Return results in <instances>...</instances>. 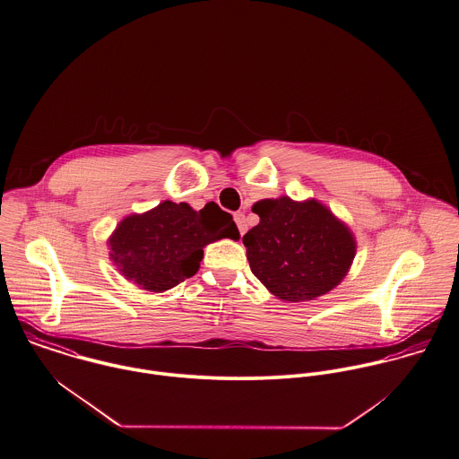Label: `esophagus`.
<instances>
[{
    "instance_id": "1",
    "label": "esophagus",
    "mask_w": 459,
    "mask_h": 459,
    "mask_svg": "<svg viewBox=\"0 0 459 459\" xmlns=\"http://www.w3.org/2000/svg\"><path fill=\"white\" fill-rule=\"evenodd\" d=\"M234 221H236V225H238V229H239V232H241V236H243V234L247 232V229H248L245 212H236V214H234Z\"/></svg>"
}]
</instances>
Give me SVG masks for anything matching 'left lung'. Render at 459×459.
<instances>
[{
    "label": "left lung",
    "mask_w": 459,
    "mask_h": 459,
    "mask_svg": "<svg viewBox=\"0 0 459 459\" xmlns=\"http://www.w3.org/2000/svg\"><path fill=\"white\" fill-rule=\"evenodd\" d=\"M252 211L261 221L243 236L252 273L290 303L326 294L350 272L357 254L351 230L317 200L266 198Z\"/></svg>",
    "instance_id": "obj_1"
}]
</instances>
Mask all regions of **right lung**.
<instances>
[{"label": "right lung", "mask_w": 459, "mask_h": 459, "mask_svg": "<svg viewBox=\"0 0 459 459\" xmlns=\"http://www.w3.org/2000/svg\"><path fill=\"white\" fill-rule=\"evenodd\" d=\"M221 238L238 239L232 216L216 204L195 211L186 202L124 218L111 234L109 257L118 272L151 292H163L195 275L204 247Z\"/></svg>", "instance_id": "obj_1"}]
</instances>
